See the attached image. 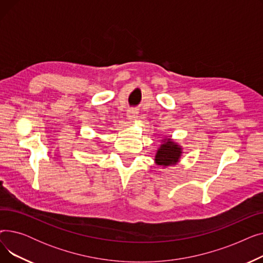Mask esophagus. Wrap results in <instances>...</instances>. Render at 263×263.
Instances as JSON below:
<instances>
[{"mask_svg": "<svg viewBox=\"0 0 263 263\" xmlns=\"http://www.w3.org/2000/svg\"><path fill=\"white\" fill-rule=\"evenodd\" d=\"M127 116H128V119L133 121V120H135L137 118V112H136L135 109H129L128 113H127Z\"/></svg>", "mask_w": 263, "mask_h": 263, "instance_id": "esophagus-1", "label": "esophagus"}]
</instances>
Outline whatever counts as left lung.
<instances>
[{
    "label": "left lung",
    "instance_id": "1",
    "mask_svg": "<svg viewBox=\"0 0 263 263\" xmlns=\"http://www.w3.org/2000/svg\"><path fill=\"white\" fill-rule=\"evenodd\" d=\"M182 154V147L172 140L171 137L163 139L160 148L157 150L155 162L162 167L172 166V165H176L180 161Z\"/></svg>",
    "mask_w": 263,
    "mask_h": 263
}]
</instances>
